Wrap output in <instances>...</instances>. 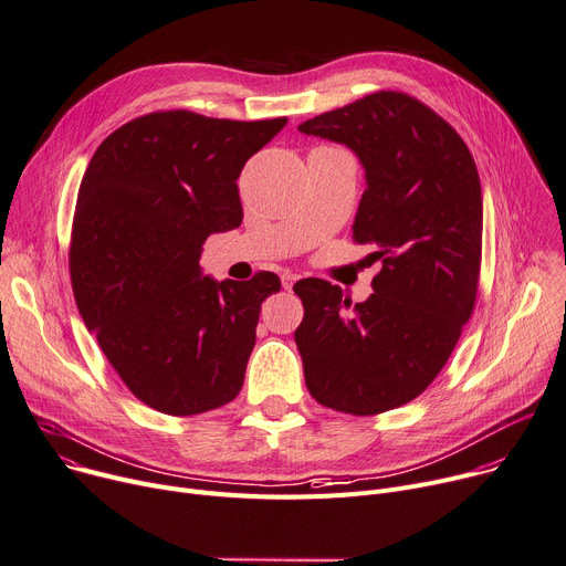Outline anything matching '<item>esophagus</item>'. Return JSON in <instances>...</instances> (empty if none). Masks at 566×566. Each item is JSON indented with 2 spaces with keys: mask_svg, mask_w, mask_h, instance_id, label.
I'll return each instance as SVG.
<instances>
[{
  "mask_svg": "<svg viewBox=\"0 0 566 566\" xmlns=\"http://www.w3.org/2000/svg\"><path fill=\"white\" fill-rule=\"evenodd\" d=\"M298 279H301V276H298V274H292V272H285V274H283V276H281V283H283V287H285V290H292V285H294V283H296V281H298Z\"/></svg>",
  "mask_w": 566,
  "mask_h": 566,
  "instance_id": "obj_1",
  "label": "esophagus"
}]
</instances>
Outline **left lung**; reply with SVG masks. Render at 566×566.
I'll list each match as a JSON object with an SVG mask.
<instances>
[{
	"instance_id": "left-lung-1",
	"label": "left lung",
	"mask_w": 566,
	"mask_h": 566,
	"mask_svg": "<svg viewBox=\"0 0 566 566\" xmlns=\"http://www.w3.org/2000/svg\"><path fill=\"white\" fill-rule=\"evenodd\" d=\"M349 147L365 167L354 240L371 244L374 294L352 306L337 285H294V331L308 392L346 415H378L417 399L447 365L469 322L481 274L483 192L455 128L392 91L298 124Z\"/></svg>"
}]
</instances>
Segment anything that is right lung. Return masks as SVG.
<instances>
[{"instance_id": "1", "label": "right lung", "mask_w": 566, "mask_h": 566, "mask_svg": "<svg viewBox=\"0 0 566 566\" xmlns=\"http://www.w3.org/2000/svg\"><path fill=\"white\" fill-rule=\"evenodd\" d=\"M151 113L95 151L76 197L70 276L104 356L149 408L190 417L238 397L272 272L203 276L208 235L242 224L238 177L285 126Z\"/></svg>"}]
</instances>
